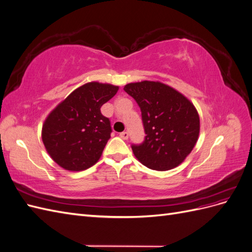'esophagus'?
<instances>
[{
	"label": "esophagus",
	"mask_w": 252,
	"mask_h": 252,
	"mask_svg": "<svg viewBox=\"0 0 252 252\" xmlns=\"http://www.w3.org/2000/svg\"><path fill=\"white\" fill-rule=\"evenodd\" d=\"M128 136H129V134H128L127 131H123V132L120 133V138H122L123 140H127Z\"/></svg>",
	"instance_id": "esophagus-1"
}]
</instances>
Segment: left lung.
I'll return each mask as SVG.
<instances>
[{"mask_svg":"<svg viewBox=\"0 0 252 252\" xmlns=\"http://www.w3.org/2000/svg\"><path fill=\"white\" fill-rule=\"evenodd\" d=\"M124 90L138 103L146 134L141 144L131 145L135 158L158 171L179 166L199 138L200 118L193 104L159 82L130 83Z\"/></svg>","mask_w":252,"mask_h":252,"instance_id":"left-lung-1","label":"left lung"}]
</instances>
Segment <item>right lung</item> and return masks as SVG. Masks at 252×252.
Listing matches in <instances>:
<instances>
[{"label":"right lung","mask_w":252,"mask_h":252,"mask_svg":"<svg viewBox=\"0 0 252 252\" xmlns=\"http://www.w3.org/2000/svg\"><path fill=\"white\" fill-rule=\"evenodd\" d=\"M119 87L87 83L68 95L47 117L42 139L49 156L66 170H85L94 165L110 139V121L101 107Z\"/></svg>","instance_id":"1"}]
</instances>
